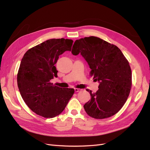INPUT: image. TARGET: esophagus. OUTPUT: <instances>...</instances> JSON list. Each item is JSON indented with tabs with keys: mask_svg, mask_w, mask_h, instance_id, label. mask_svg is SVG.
<instances>
[{
	"mask_svg": "<svg viewBox=\"0 0 150 150\" xmlns=\"http://www.w3.org/2000/svg\"><path fill=\"white\" fill-rule=\"evenodd\" d=\"M74 91L76 92H80V91H81V89L80 88H74Z\"/></svg>",
	"mask_w": 150,
	"mask_h": 150,
	"instance_id": "1",
	"label": "esophagus"
}]
</instances>
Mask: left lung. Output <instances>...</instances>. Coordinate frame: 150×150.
<instances>
[{
    "mask_svg": "<svg viewBox=\"0 0 150 150\" xmlns=\"http://www.w3.org/2000/svg\"><path fill=\"white\" fill-rule=\"evenodd\" d=\"M71 53H81L91 69L90 76L100 83L96 93L90 90L91 100L84 105L86 112L96 119L116 114L125 104L132 86L131 69L121 50L99 38L90 36L76 40Z\"/></svg>",
    "mask_w": 150,
    "mask_h": 150,
    "instance_id": "1",
    "label": "left lung"
}]
</instances>
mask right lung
I'll return each instance as SVG.
<instances>
[{"label": "right lung", "mask_w": 150, "mask_h": 150, "mask_svg": "<svg viewBox=\"0 0 150 150\" xmlns=\"http://www.w3.org/2000/svg\"><path fill=\"white\" fill-rule=\"evenodd\" d=\"M72 39H52L29 49L21 61L17 74L20 92L32 111L44 118L59 115L74 93L73 88H62L50 80L57 77L54 65L60 54L71 51Z\"/></svg>", "instance_id": "1"}]
</instances>
